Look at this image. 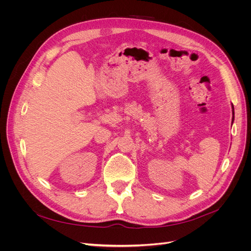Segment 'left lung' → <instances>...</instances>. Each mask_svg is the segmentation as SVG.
<instances>
[{"label": "left lung", "mask_w": 251, "mask_h": 251, "mask_svg": "<svg viewBox=\"0 0 251 251\" xmlns=\"http://www.w3.org/2000/svg\"><path fill=\"white\" fill-rule=\"evenodd\" d=\"M232 109H233V121H234V107H233V104H232Z\"/></svg>", "instance_id": "8db88e82"}]
</instances>
